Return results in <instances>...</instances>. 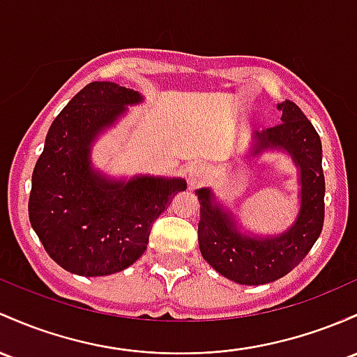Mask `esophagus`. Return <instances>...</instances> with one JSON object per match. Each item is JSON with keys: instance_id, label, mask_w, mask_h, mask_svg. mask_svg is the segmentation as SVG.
<instances>
[{"instance_id": "1", "label": "esophagus", "mask_w": 357, "mask_h": 357, "mask_svg": "<svg viewBox=\"0 0 357 357\" xmlns=\"http://www.w3.org/2000/svg\"><path fill=\"white\" fill-rule=\"evenodd\" d=\"M206 179H208V171L203 164H197V166H191L188 169V185H190L191 190L205 185Z\"/></svg>"}]
</instances>
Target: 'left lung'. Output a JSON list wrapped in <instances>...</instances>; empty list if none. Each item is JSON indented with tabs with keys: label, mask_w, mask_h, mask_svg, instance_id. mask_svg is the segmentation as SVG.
<instances>
[{
	"label": "left lung",
	"mask_w": 357,
	"mask_h": 357,
	"mask_svg": "<svg viewBox=\"0 0 357 357\" xmlns=\"http://www.w3.org/2000/svg\"><path fill=\"white\" fill-rule=\"evenodd\" d=\"M281 123L256 130L242 159L283 152L298 171V213L280 234L248 230L211 188H199L198 244L202 256L227 280L248 287L273 283L305 259L322 232L325 179L322 142L310 120L293 101L278 103Z\"/></svg>",
	"instance_id": "obj_1"
}]
</instances>
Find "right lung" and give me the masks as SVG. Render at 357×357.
I'll return each instance as SVG.
<instances>
[{
  "label": "right lung",
  "mask_w": 357,
  "mask_h": 357,
  "mask_svg": "<svg viewBox=\"0 0 357 357\" xmlns=\"http://www.w3.org/2000/svg\"><path fill=\"white\" fill-rule=\"evenodd\" d=\"M139 91L109 81L84 86L56 116L32 174V229L61 268L79 276H108L146 252L152 223L183 178L135 174L113 178L91 159L98 137L115 127Z\"/></svg>",
  "instance_id": "obj_1"
}]
</instances>
